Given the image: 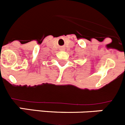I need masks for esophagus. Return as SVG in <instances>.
Returning <instances> with one entry per match:
<instances>
[{"label":"esophagus","instance_id":"esophagus-1","mask_svg":"<svg viewBox=\"0 0 125 125\" xmlns=\"http://www.w3.org/2000/svg\"><path fill=\"white\" fill-rule=\"evenodd\" d=\"M62 50H63V49H62Z\"/></svg>","mask_w":125,"mask_h":125}]
</instances>
